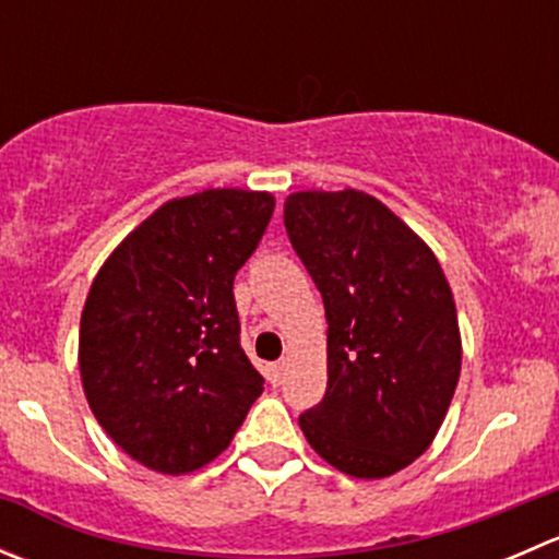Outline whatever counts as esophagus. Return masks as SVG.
I'll list each match as a JSON object with an SVG mask.
<instances>
[{"label": "esophagus", "instance_id": "1", "mask_svg": "<svg viewBox=\"0 0 559 559\" xmlns=\"http://www.w3.org/2000/svg\"><path fill=\"white\" fill-rule=\"evenodd\" d=\"M284 368H286V359H278V362H273V368H270V381L275 384H281V379H284Z\"/></svg>", "mask_w": 559, "mask_h": 559}]
</instances>
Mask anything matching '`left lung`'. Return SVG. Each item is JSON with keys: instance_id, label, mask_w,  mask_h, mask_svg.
Wrapping results in <instances>:
<instances>
[{"instance_id": "8db88e82", "label": "left lung", "mask_w": 559, "mask_h": 559, "mask_svg": "<svg viewBox=\"0 0 559 559\" xmlns=\"http://www.w3.org/2000/svg\"><path fill=\"white\" fill-rule=\"evenodd\" d=\"M284 224L326 316V392L302 432L346 476H392L427 452L460 381L452 286L430 246L365 191H295Z\"/></svg>"}]
</instances>
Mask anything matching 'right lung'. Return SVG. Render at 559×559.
I'll return each instance as SVG.
<instances>
[{"mask_svg":"<svg viewBox=\"0 0 559 559\" xmlns=\"http://www.w3.org/2000/svg\"><path fill=\"white\" fill-rule=\"evenodd\" d=\"M275 197L205 189L156 207L105 259L81 313L83 392L140 465L180 476L233 443L264 379L240 348L235 273Z\"/></svg>","mask_w":559,"mask_h":559,"instance_id":"1","label":"right lung"}]
</instances>
